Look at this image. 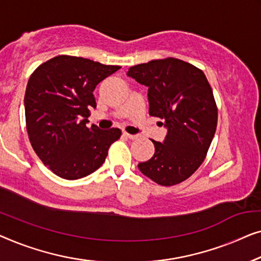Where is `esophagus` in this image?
Here are the masks:
<instances>
[{
	"instance_id": "34e87169",
	"label": "esophagus",
	"mask_w": 261,
	"mask_h": 261,
	"mask_svg": "<svg viewBox=\"0 0 261 261\" xmlns=\"http://www.w3.org/2000/svg\"><path fill=\"white\" fill-rule=\"evenodd\" d=\"M123 135L129 139H137L138 138V135H131V134H127V132H124Z\"/></svg>"
}]
</instances>
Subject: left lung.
I'll return each mask as SVG.
<instances>
[{"label":"left lung","mask_w":261,"mask_h":261,"mask_svg":"<svg viewBox=\"0 0 261 261\" xmlns=\"http://www.w3.org/2000/svg\"><path fill=\"white\" fill-rule=\"evenodd\" d=\"M127 75L148 87L149 115L164 120L168 134L139 170L157 185H178L195 172L207 155L218 125V108L204 73L179 59L132 66ZM163 125V123H162Z\"/></svg>","instance_id":"obj_1"}]
</instances>
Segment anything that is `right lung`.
I'll use <instances>...</instances> for the list:
<instances>
[{"label": "right lung", "instance_id": "right-lung-1", "mask_svg": "<svg viewBox=\"0 0 261 261\" xmlns=\"http://www.w3.org/2000/svg\"><path fill=\"white\" fill-rule=\"evenodd\" d=\"M119 66L71 56H58L32 73L24 94L25 126L31 144L54 174L78 179L105 162L109 148L119 139L117 127H87L93 91Z\"/></svg>", "mask_w": 261, "mask_h": 261}]
</instances>
